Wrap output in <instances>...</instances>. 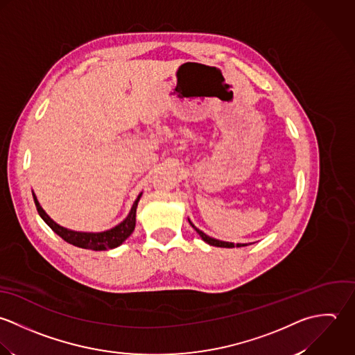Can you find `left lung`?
Masks as SVG:
<instances>
[{"label": "left lung", "instance_id": "8db88e82", "mask_svg": "<svg viewBox=\"0 0 355 355\" xmlns=\"http://www.w3.org/2000/svg\"><path fill=\"white\" fill-rule=\"evenodd\" d=\"M189 223L192 225V227L199 233V236L207 243V244H210V245H214V247H222V248H233L234 245L236 247H245V245H248V244H234V243H229V241H220V240H216V239H213V237H210V236H207L205 232H202L200 229H198L191 220H189Z\"/></svg>", "mask_w": 355, "mask_h": 355}]
</instances>
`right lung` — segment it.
Listing matches in <instances>:
<instances>
[{
  "mask_svg": "<svg viewBox=\"0 0 355 355\" xmlns=\"http://www.w3.org/2000/svg\"><path fill=\"white\" fill-rule=\"evenodd\" d=\"M141 195L142 193L139 195V198L136 199V202L132 206L130 213L119 225H116L115 227L105 230V232L87 233V232H75V230H70L67 227L58 225L48 214L44 211V209L40 206V203L37 200V196L33 192L37 211L56 234H59L64 241L70 243L75 247L85 248V250H93V251H105V250L116 248L133 233L135 226H136V211H137V206H139Z\"/></svg>",
  "mask_w": 355,
  "mask_h": 355,
  "instance_id": "right-lung-1",
  "label": "right lung"
}]
</instances>
